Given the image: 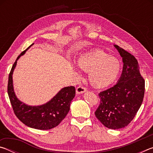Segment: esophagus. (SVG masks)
Returning <instances> with one entry per match:
<instances>
[{
    "instance_id": "esophagus-1",
    "label": "esophagus",
    "mask_w": 153,
    "mask_h": 153,
    "mask_svg": "<svg viewBox=\"0 0 153 153\" xmlns=\"http://www.w3.org/2000/svg\"><path fill=\"white\" fill-rule=\"evenodd\" d=\"M86 91V88L82 86H79L77 88L76 93L77 94H82Z\"/></svg>"
}]
</instances>
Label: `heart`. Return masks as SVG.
<instances>
[{
	"label": "heart",
	"mask_w": 153,
	"mask_h": 153,
	"mask_svg": "<svg viewBox=\"0 0 153 153\" xmlns=\"http://www.w3.org/2000/svg\"><path fill=\"white\" fill-rule=\"evenodd\" d=\"M77 66L82 71L88 72L89 82L97 88H102L113 84L121 69L118 59L101 50L82 55L77 59Z\"/></svg>",
	"instance_id": "heart-1"
}]
</instances>
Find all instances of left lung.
<instances>
[{
	"mask_svg": "<svg viewBox=\"0 0 153 153\" xmlns=\"http://www.w3.org/2000/svg\"><path fill=\"white\" fill-rule=\"evenodd\" d=\"M114 46L122 57V74L117 84L98 94L100 102L95 115L105 127L118 129L128 126L136 116L143 101L145 81L134 56Z\"/></svg>",
	"mask_w": 153,
	"mask_h": 153,
	"instance_id": "1",
	"label": "left lung"
}]
</instances>
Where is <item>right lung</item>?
I'll return each mask as SVG.
<instances>
[{
	"mask_svg": "<svg viewBox=\"0 0 153 153\" xmlns=\"http://www.w3.org/2000/svg\"><path fill=\"white\" fill-rule=\"evenodd\" d=\"M33 45L23 51L13 65L9 76L7 92L14 113L23 123L37 129H50L57 126L66 117L70 108L71 100L76 94V89L74 86L65 87L50 101L40 106H28L18 99L13 90V73L16 67L17 61Z\"/></svg>",
	"mask_w": 153,
	"mask_h": 153,
	"instance_id": "right-lung-1",
	"label": "right lung"
}]
</instances>
